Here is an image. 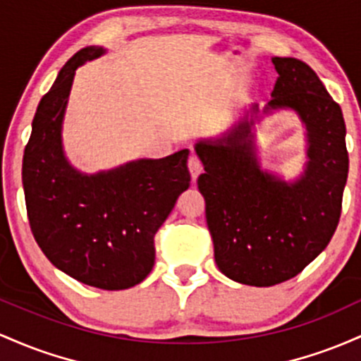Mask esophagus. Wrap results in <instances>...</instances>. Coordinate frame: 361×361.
<instances>
[{
    "instance_id": "obj_1",
    "label": "esophagus",
    "mask_w": 361,
    "mask_h": 361,
    "mask_svg": "<svg viewBox=\"0 0 361 361\" xmlns=\"http://www.w3.org/2000/svg\"><path fill=\"white\" fill-rule=\"evenodd\" d=\"M189 172H191V177L194 180L197 179V176L202 172V161L200 159V155H196V153H192L191 157H189Z\"/></svg>"
}]
</instances>
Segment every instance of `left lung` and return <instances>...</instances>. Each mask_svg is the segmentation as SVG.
I'll return each mask as SVG.
<instances>
[{"label": "left lung", "instance_id": "1", "mask_svg": "<svg viewBox=\"0 0 361 361\" xmlns=\"http://www.w3.org/2000/svg\"><path fill=\"white\" fill-rule=\"evenodd\" d=\"M273 63L279 76L266 109H295L305 123V176L286 184L262 172L247 119L225 143L196 145L204 165L197 188L206 201L214 261L225 276L249 286L288 281L326 249L341 216L350 165L341 107L315 71L295 58Z\"/></svg>", "mask_w": 361, "mask_h": 361}]
</instances>
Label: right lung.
I'll return each instance as SVG.
<instances>
[{"mask_svg": "<svg viewBox=\"0 0 361 361\" xmlns=\"http://www.w3.org/2000/svg\"><path fill=\"white\" fill-rule=\"evenodd\" d=\"M104 52L85 47L42 97L23 153L27 216L42 252L85 285L126 290L155 264V233L191 184L189 149L140 160L97 176L71 169L61 148V123L75 70Z\"/></svg>", "mask_w": 361, "mask_h": 361, "instance_id": "1", "label": "right lung"}]
</instances>
